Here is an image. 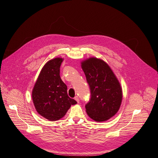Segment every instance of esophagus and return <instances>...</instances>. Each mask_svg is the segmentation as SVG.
<instances>
[{"instance_id": "esophagus-1", "label": "esophagus", "mask_w": 158, "mask_h": 158, "mask_svg": "<svg viewBox=\"0 0 158 158\" xmlns=\"http://www.w3.org/2000/svg\"><path fill=\"white\" fill-rule=\"evenodd\" d=\"M74 99H75V100H76V101H77V102H79V98H78V97H77V96H76V97H74Z\"/></svg>"}]
</instances>
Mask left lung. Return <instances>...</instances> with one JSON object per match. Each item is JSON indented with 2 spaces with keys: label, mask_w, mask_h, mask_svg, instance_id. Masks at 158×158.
Wrapping results in <instances>:
<instances>
[{
  "label": "left lung",
  "mask_w": 158,
  "mask_h": 158,
  "mask_svg": "<svg viewBox=\"0 0 158 158\" xmlns=\"http://www.w3.org/2000/svg\"><path fill=\"white\" fill-rule=\"evenodd\" d=\"M89 86L91 98L86 106L89 117L96 122L109 120L118 112L122 101V89L108 64L92 57L81 62Z\"/></svg>",
  "instance_id": "left-lung-1"
}]
</instances>
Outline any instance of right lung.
I'll use <instances>...</instances> for the list:
<instances>
[{"instance_id":"right-lung-1","label":"right lung","mask_w":158,"mask_h":158,"mask_svg":"<svg viewBox=\"0 0 158 158\" xmlns=\"http://www.w3.org/2000/svg\"><path fill=\"white\" fill-rule=\"evenodd\" d=\"M62 57L47 61L41 69L32 91V98L36 111L50 121L63 118L71 105L77 102L69 97L67 86L60 77Z\"/></svg>"}]
</instances>
